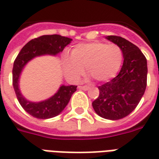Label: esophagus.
<instances>
[{"label":"esophagus","mask_w":159,"mask_h":159,"mask_svg":"<svg viewBox=\"0 0 159 159\" xmlns=\"http://www.w3.org/2000/svg\"><path fill=\"white\" fill-rule=\"evenodd\" d=\"M78 89L81 90H84V91L90 89V88L89 86H78Z\"/></svg>","instance_id":"esophagus-1"}]
</instances>
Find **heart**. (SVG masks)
Here are the masks:
<instances>
[{"instance_id": "b5f03b06", "label": "heart", "mask_w": 159, "mask_h": 159, "mask_svg": "<svg viewBox=\"0 0 159 159\" xmlns=\"http://www.w3.org/2000/svg\"><path fill=\"white\" fill-rule=\"evenodd\" d=\"M123 58V51L117 44L80 43L71 50V56L63 57V70L70 81L77 82L86 67L87 72L97 82L106 83L116 76Z\"/></svg>"}]
</instances>
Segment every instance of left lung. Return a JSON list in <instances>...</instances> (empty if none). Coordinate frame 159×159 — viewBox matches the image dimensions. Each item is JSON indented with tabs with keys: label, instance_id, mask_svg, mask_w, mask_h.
<instances>
[{
	"label": "left lung",
	"instance_id": "1",
	"mask_svg": "<svg viewBox=\"0 0 159 159\" xmlns=\"http://www.w3.org/2000/svg\"><path fill=\"white\" fill-rule=\"evenodd\" d=\"M123 51V63L119 73L110 82L98 87L100 94L92 103L100 117L118 120L131 113L147 88V62L138 47L123 37H106Z\"/></svg>",
	"mask_w": 159,
	"mask_h": 159
}]
</instances>
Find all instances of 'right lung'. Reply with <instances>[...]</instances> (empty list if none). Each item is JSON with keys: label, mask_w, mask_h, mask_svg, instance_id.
<instances>
[{"label": "right lung", "mask_w": 159, "mask_h": 159, "mask_svg": "<svg viewBox=\"0 0 159 159\" xmlns=\"http://www.w3.org/2000/svg\"><path fill=\"white\" fill-rule=\"evenodd\" d=\"M72 39L59 35H45L30 41L23 47L13 63L12 85L19 104L26 112L39 119L52 118L62 112L76 92L75 85H61L52 96L34 102L27 100L19 89V78L23 70L31 59L43 55L56 56L61 52Z\"/></svg>", "instance_id": "obj_1"}]
</instances>
